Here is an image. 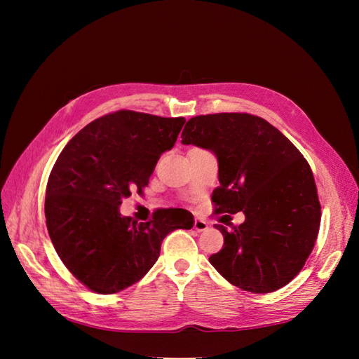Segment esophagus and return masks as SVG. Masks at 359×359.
<instances>
[{"mask_svg":"<svg viewBox=\"0 0 359 359\" xmlns=\"http://www.w3.org/2000/svg\"><path fill=\"white\" fill-rule=\"evenodd\" d=\"M194 229L198 232H203L205 229H208V223H206L203 219H194V224H193Z\"/></svg>","mask_w":359,"mask_h":359,"instance_id":"esophagus-1","label":"esophagus"}]
</instances>
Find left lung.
I'll return each instance as SVG.
<instances>
[{
	"mask_svg": "<svg viewBox=\"0 0 359 359\" xmlns=\"http://www.w3.org/2000/svg\"><path fill=\"white\" fill-rule=\"evenodd\" d=\"M181 137L184 145L210 149L219 160L214 214L245 215L229 231L214 224L224 244L210 256L211 265L247 292L286 286L306 265L320 226V202L307 160L274 126L250 114L193 116Z\"/></svg>",
	"mask_w": 359,
	"mask_h": 359,
	"instance_id": "obj_1",
	"label": "left lung"
}]
</instances>
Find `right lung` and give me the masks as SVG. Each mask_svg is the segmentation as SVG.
Returning <instances> with one entry per match:
<instances>
[{"instance_id":"obj_1","label":"right lung","mask_w":359,"mask_h":359,"mask_svg":"<svg viewBox=\"0 0 359 359\" xmlns=\"http://www.w3.org/2000/svg\"><path fill=\"white\" fill-rule=\"evenodd\" d=\"M184 123L121 109L85 126L58 156L46 187L48 232L62 264L90 290L109 295L137 283L165 236L193 227L181 208L157 210L145 223L119 214L124 198L142 194Z\"/></svg>"}]
</instances>
